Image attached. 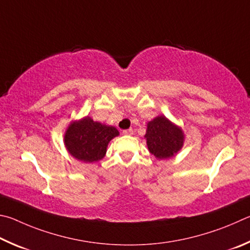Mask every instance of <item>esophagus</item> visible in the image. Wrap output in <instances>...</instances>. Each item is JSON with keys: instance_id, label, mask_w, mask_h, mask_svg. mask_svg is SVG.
<instances>
[{"instance_id": "esophagus-1", "label": "esophagus", "mask_w": 250, "mask_h": 250, "mask_svg": "<svg viewBox=\"0 0 250 250\" xmlns=\"http://www.w3.org/2000/svg\"><path fill=\"white\" fill-rule=\"evenodd\" d=\"M123 134H124V135H133V129L132 128L124 129V130H123Z\"/></svg>"}]
</instances>
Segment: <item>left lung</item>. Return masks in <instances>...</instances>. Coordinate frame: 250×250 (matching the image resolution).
Wrapping results in <instances>:
<instances>
[{
    "mask_svg": "<svg viewBox=\"0 0 250 250\" xmlns=\"http://www.w3.org/2000/svg\"><path fill=\"white\" fill-rule=\"evenodd\" d=\"M148 149L158 159H167L181 149L183 145L182 130L165 116H158L147 125Z\"/></svg>",
    "mask_w": 250,
    "mask_h": 250,
    "instance_id": "left-lung-1",
    "label": "left lung"
}]
</instances>
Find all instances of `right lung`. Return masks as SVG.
Listing matches in <instances>:
<instances>
[{"mask_svg": "<svg viewBox=\"0 0 250 250\" xmlns=\"http://www.w3.org/2000/svg\"><path fill=\"white\" fill-rule=\"evenodd\" d=\"M116 136L118 130L115 127L84 117L70 124L64 135V144L74 158L83 163H94L103 158L107 144Z\"/></svg>", "mask_w": 250, "mask_h": 250, "instance_id": "1", "label": "right lung"}]
</instances>
